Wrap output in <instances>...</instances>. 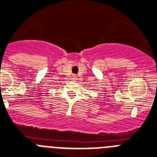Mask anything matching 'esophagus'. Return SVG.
I'll use <instances>...</instances> for the list:
<instances>
[{"label": "esophagus", "instance_id": "obj_1", "mask_svg": "<svg viewBox=\"0 0 157 157\" xmlns=\"http://www.w3.org/2000/svg\"><path fill=\"white\" fill-rule=\"evenodd\" d=\"M72 81H76V75H72Z\"/></svg>", "mask_w": 157, "mask_h": 157}]
</instances>
